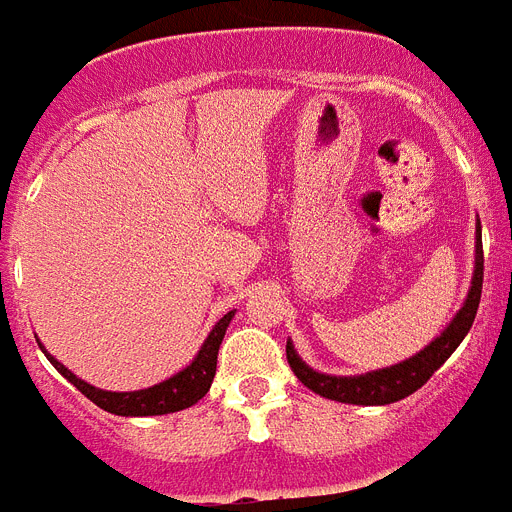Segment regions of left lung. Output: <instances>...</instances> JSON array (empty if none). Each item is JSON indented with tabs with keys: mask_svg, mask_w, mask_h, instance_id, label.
Masks as SVG:
<instances>
[{
	"mask_svg": "<svg viewBox=\"0 0 512 512\" xmlns=\"http://www.w3.org/2000/svg\"><path fill=\"white\" fill-rule=\"evenodd\" d=\"M481 284H484V247H481V226L479 239H476V270H473V284L465 305L460 307V313L455 315V321L447 326L442 336H436L434 342L423 352L413 355L410 360L384 371L365 373V376H326L313 368H307L294 352L292 342H286V360L292 365L294 376L313 389L315 394H321L326 400L347 402V405H389V402L405 400L413 392H418L434 371L442 368V363L452 352L458 350V344L463 342L465 334L471 331L476 310L481 302Z\"/></svg>",
	"mask_w": 512,
	"mask_h": 512,
	"instance_id": "left-lung-1",
	"label": "left lung"
}]
</instances>
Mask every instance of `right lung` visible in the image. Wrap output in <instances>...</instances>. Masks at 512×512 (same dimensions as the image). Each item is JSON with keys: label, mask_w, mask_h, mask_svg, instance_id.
<instances>
[{"label": "right lung", "mask_w": 512, "mask_h": 512, "mask_svg": "<svg viewBox=\"0 0 512 512\" xmlns=\"http://www.w3.org/2000/svg\"><path fill=\"white\" fill-rule=\"evenodd\" d=\"M234 318V310L226 313L215 323V328L207 336V342L202 344L199 355L194 357V363L186 365L184 371L176 373L168 381H162L157 386H149V389H141V392H105V389H97V386L86 384L78 376L65 368L62 363H57L52 355L49 363L68 378L70 384L76 386L78 392L86 394L94 405H99L107 413L115 415H165V413H176V410H184V407H191L194 402H199L210 392V384L215 378V365H218V350L223 336H226V328Z\"/></svg>", "instance_id": "1"}]
</instances>
